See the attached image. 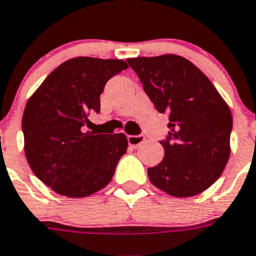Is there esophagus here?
<instances>
[{
    "label": "esophagus",
    "mask_w": 256,
    "mask_h": 256,
    "mask_svg": "<svg viewBox=\"0 0 256 256\" xmlns=\"http://www.w3.org/2000/svg\"><path fill=\"white\" fill-rule=\"evenodd\" d=\"M146 140L143 135H128V146H132V148H136Z\"/></svg>",
    "instance_id": "34e87169"
}]
</instances>
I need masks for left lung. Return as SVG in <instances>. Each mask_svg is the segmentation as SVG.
I'll return each mask as SVG.
<instances>
[{
  "instance_id": "obj_1",
  "label": "left lung",
  "mask_w": 256,
  "mask_h": 256,
  "mask_svg": "<svg viewBox=\"0 0 256 256\" xmlns=\"http://www.w3.org/2000/svg\"><path fill=\"white\" fill-rule=\"evenodd\" d=\"M158 113L169 114L160 140L164 158L148 168L150 181L178 198L194 196L218 181L230 154L233 118L211 80L176 54L128 58Z\"/></svg>"
}]
</instances>
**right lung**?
Wrapping results in <instances>:
<instances>
[{"label":"right lung","instance_id":"1","mask_svg":"<svg viewBox=\"0 0 256 256\" xmlns=\"http://www.w3.org/2000/svg\"><path fill=\"white\" fill-rule=\"evenodd\" d=\"M128 68L122 60L76 57L45 78L22 118L24 152L40 181L61 195L84 198L110 182L126 154L124 134L84 132L90 113L100 112L106 82Z\"/></svg>","mask_w":256,"mask_h":256}]
</instances>
